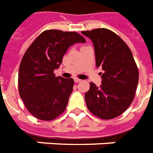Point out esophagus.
I'll use <instances>...</instances> for the list:
<instances>
[{"instance_id":"1","label":"esophagus","mask_w":153,"mask_h":153,"mask_svg":"<svg viewBox=\"0 0 153 153\" xmlns=\"http://www.w3.org/2000/svg\"><path fill=\"white\" fill-rule=\"evenodd\" d=\"M74 81H75V83H79L81 81V80L78 79V78H74Z\"/></svg>"}]
</instances>
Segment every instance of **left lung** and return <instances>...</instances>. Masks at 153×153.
Listing matches in <instances>:
<instances>
[{"mask_svg": "<svg viewBox=\"0 0 153 153\" xmlns=\"http://www.w3.org/2000/svg\"><path fill=\"white\" fill-rule=\"evenodd\" d=\"M93 43L96 66L102 67V84H90L84 98L87 107L99 118H116L134 100L138 69L131 51L118 35L106 28L81 32Z\"/></svg>", "mask_w": 153, "mask_h": 153, "instance_id": "1", "label": "left lung"}]
</instances>
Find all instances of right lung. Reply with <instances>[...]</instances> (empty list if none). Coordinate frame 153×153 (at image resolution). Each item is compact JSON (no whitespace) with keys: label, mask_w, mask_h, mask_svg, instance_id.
<instances>
[{"label":"right lung","mask_w":153,"mask_h":153,"mask_svg":"<svg viewBox=\"0 0 153 153\" xmlns=\"http://www.w3.org/2000/svg\"><path fill=\"white\" fill-rule=\"evenodd\" d=\"M85 42L76 32L46 30L31 43L19 69V96L33 116L51 121L65 111L73 91V78L55 76L54 69L73 44Z\"/></svg>","instance_id":"add662e5"}]
</instances>
